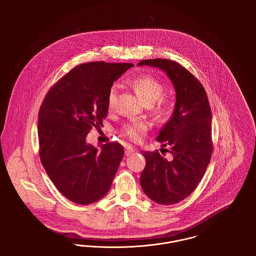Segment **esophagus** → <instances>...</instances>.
Listing matches in <instances>:
<instances>
[{
  "label": "esophagus",
  "mask_w": 256,
  "mask_h": 256,
  "mask_svg": "<svg viewBox=\"0 0 256 256\" xmlns=\"http://www.w3.org/2000/svg\"><path fill=\"white\" fill-rule=\"evenodd\" d=\"M134 152H135V150H134L132 146H128L126 148V150H124V154L126 156H130L132 154H134Z\"/></svg>",
  "instance_id": "34e87169"
}]
</instances>
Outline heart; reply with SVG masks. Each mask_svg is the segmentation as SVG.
Instances as JSON below:
<instances>
[{"label":"heart","mask_w":256,"mask_h":256,"mask_svg":"<svg viewBox=\"0 0 256 256\" xmlns=\"http://www.w3.org/2000/svg\"><path fill=\"white\" fill-rule=\"evenodd\" d=\"M130 86H132L134 90L138 93V95L142 98V100L146 104H152L158 100L164 95L165 87L158 78L150 76V74H141L130 82ZM117 86H111L108 96V106L112 108L115 100L117 97ZM160 114H165L166 108L164 106H159L158 108ZM146 124L142 121H134L124 124L122 128V132L128 138L134 141H138L141 139L142 135L146 130Z\"/></svg>","instance_id":"b5f03b06"}]
</instances>
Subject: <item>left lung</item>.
<instances>
[{
	"instance_id": "1",
	"label": "left lung",
	"mask_w": 256,
	"mask_h": 256,
	"mask_svg": "<svg viewBox=\"0 0 256 256\" xmlns=\"http://www.w3.org/2000/svg\"><path fill=\"white\" fill-rule=\"evenodd\" d=\"M137 65L165 72L176 91L172 114L156 137L162 146H170L172 156L166 158L158 150L143 152L146 166L140 176L141 187L152 200L176 204L195 190L211 158L212 119L206 92L192 74L174 61L145 60Z\"/></svg>"
}]
</instances>
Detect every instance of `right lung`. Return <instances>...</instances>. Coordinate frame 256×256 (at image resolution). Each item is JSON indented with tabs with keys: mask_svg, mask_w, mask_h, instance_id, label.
I'll return each mask as SVG.
<instances>
[{
	"mask_svg": "<svg viewBox=\"0 0 256 256\" xmlns=\"http://www.w3.org/2000/svg\"><path fill=\"white\" fill-rule=\"evenodd\" d=\"M132 63L90 62L76 66L54 86L38 114L41 163L58 190L76 204L102 198L124 156V148L86 142L108 116L111 86Z\"/></svg>",
	"mask_w": 256,
	"mask_h": 256,
	"instance_id": "obj_1",
	"label": "right lung"
}]
</instances>
